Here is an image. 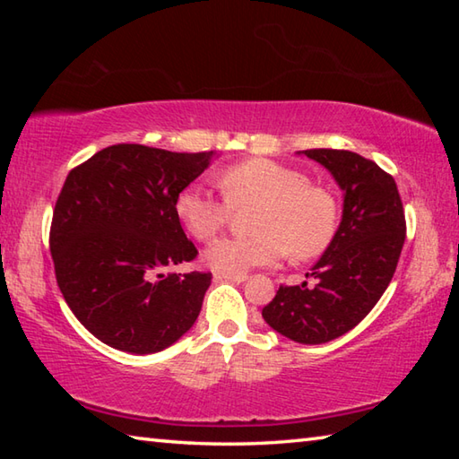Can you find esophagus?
Instances as JSON below:
<instances>
[{"label":"esophagus","mask_w":459,"mask_h":459,"mask_svg":"<svg viewBox=\"0 0 459 459\" xmlns=\"http://www.w3.org/2000/svg\"><path fill=\"white\" fill-rule=\"evenodd\" d=\"M214 279H224V281H237L243 283L248 279L247 273H214Z\"/></svg>","instance_id":"34e87169"}]
</instances>
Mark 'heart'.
<instances>
[{
  "label": "heart",
  "mask_w": 459,
  "mask_h": 459,
  "mask_svg": "<svg viewBox=\"0 0 459 459\" xmlns=\"http://www.w3.org/2000/svg\"><path fill=\"white\" fill-rule=\"evenodd\" d=\"M222 198L202 186H186L174 211L184 229L198 240H211L227 227L230 208L257 204L251 214L253 235L221 238L206 248L204 259L216 271L240 273L271 265L290 251L307 261L322 255L338 229L333 194L290 166L267 158H251L216 174Z\"/></svg>",
  "instance_id": "heart-1"
}]
</instances>
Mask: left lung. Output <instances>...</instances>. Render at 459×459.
Segmentation results:
<instances>
[{
	"label": "left lung",
	"mask_w": 459,
	"mask_h": 459,
	"mask_svg": "<svg viewBox=\"0 0 459 459\" xmlns=\"http://www.w3.org/2000/svg\"><path fill=\"white\" fill-rule=\"evenodd\" d=\"M344 190L342 222L312 267L314 285H281L265 322L299 344H324L360 324L391 283L407 222L394 178L348 150H306Z\"/></svg>",
	"instance_id": "8db88e82"
}]
</instances>
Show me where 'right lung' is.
I'll return each instance as SVG.
<instances>
[{
    "label": "right lung",
    "mask_w": 459,
    "mask_h": 459,
    "mask_svg": "<svg viewBox=\"0 0 459 459\" xmlns=\"http://www.w3.org/2000/svg\"><path fill=\"white\" fill-rule=\"evenodd\" d=\"M212 152L117 143L73 168L50 224L56 283L84 328L123 352L172 346L200 314L212 273H166L196 259L176 196Z\"/></svg>",
    "instance_id": "add662e5"
}]
</instances>
